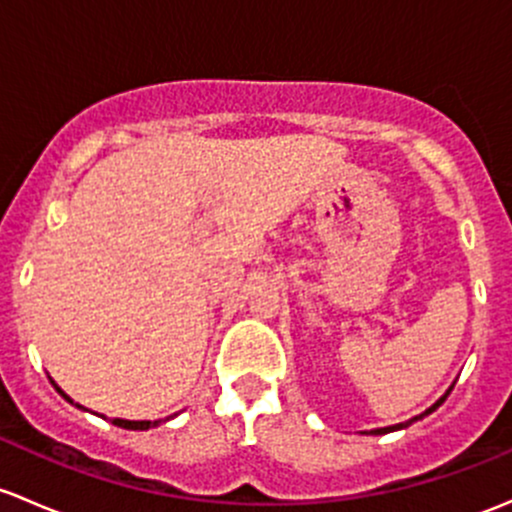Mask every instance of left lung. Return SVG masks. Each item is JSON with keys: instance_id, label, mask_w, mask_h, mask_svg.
I'll list each match as a JSON object with an SVG mask.
<instances>
[{"instance_id": "8db88e82", "label": "left lung", "mask_w": 512, "mask_h": 512, "mask_svg": "<svg viewBox=\"0 0 512 512\" xmlns=\"http://www.w3.org/2000/svg\"><path fill=\"white\" fill-rule=\"evenodd\" d=\"M451 387H454V385H451ZM451 387H449V390H446V392H444V395H441V397H439V400H437V402H434V405H432V407H429V410H424L422 414H417V417L407 419V422H400V424H392V427H380V429H370V432H363V434H373V437H378V434H390V432H397V429H407V427H410V424H412V422H417V419L427 417V414H432L434 410H437V407H441V405H444V400H446V397H449Z\"/></svg>"}]
</instances>
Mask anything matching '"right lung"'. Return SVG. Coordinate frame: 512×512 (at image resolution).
<instances>
[{
  "label": "right lung",
  "mask_w": 512,
  "mask_h": 512,
  "mask_svg": "<svg viewBox=\"0 0 512 512\" xmlns=\"http://www.w3.org/2000/svg\"><path fill=\"white\" fill-rule=\"evenodd\" d=\"M51 383H53V380H51ZM53 387H56V390L61 392V395L66 397V400L73 405V400L66 395V392L61 390V387H58L56 383H53ZM75 407H78V410H85L83 405H75ZM85 412H88V410H85ZM100 417H102V414H100ZM171 417H176V414H171ZM171 417H166V419H154V422H149V419H120V417H115V419H112V424H115V427H122V429H134V432H137V429H139V432H147V429L159 427L161 422H169Z\"/></svg>",
  "instance_id": "right-lung-1"
}]
</instances>
